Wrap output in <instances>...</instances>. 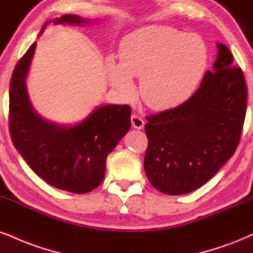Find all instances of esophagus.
<instances>
[{"mask_svg":"<svg viewBox=\"0 0 253 253\" xmlns=\"http://www.w3.org/2000/svg\"><path fill=\"white\" fill-rule=\"evenodd\" d=\"M130 123H132V126L134 127V128L138 129H141L142 127L145 126L144 119H142L141 115L139 114H132V117H130Z\"/></svg>","mask_w":253,"mask_h":253,"instance_id":"34e87169","label":"esophagus"}]
</instances>
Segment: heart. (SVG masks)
Returning <instances> with one entry per match:
<instances>
[{
	"label": "heart",
	"instance_id": "b5f03b06",
	"mask_svg": "<svg viewBox=\"0 0 253 253\" xmlns=\"http://www.w3.org/2000/svg\"><path fill=\"white\" fill-rule=\"evenodd\" d=\"M120 65L108 60L112 84L125 96L134 95L130 77L141 78V95L152 108L174 107L191 95L206 65V47L197 35L167 26H150L125 36Z\"/></svg>",
	"mask_w": 253,
	"mask_h": 253
}]
</instances>
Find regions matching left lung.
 I'll list each match as a JSON object with an SVG mask.
<instances>
[{"label": "left lung", "mask_w": 253, "mask_h": 253, "mask_svg": "<svg viewBox=\"0 0 253 253\" xmlns=\"http://www.w3.org/2000/svg\"><path fill=\"white\" fill-rule=\"evenodd\" d=\"M246 102L242 68L218 43L217 60L197 92L178 107L146 117L144 167L151 184L176 196L208 182L238 147Z\"/></svg>", "instance_id": "8db88e82"}]
</instances>
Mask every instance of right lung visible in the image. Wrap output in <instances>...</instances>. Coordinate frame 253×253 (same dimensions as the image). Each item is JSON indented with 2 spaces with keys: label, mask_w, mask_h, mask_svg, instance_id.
Wrapping results in <instances>:
<instances>
[{
  "label": "right lung",
  "mask_w": 253,
  "mask_h": 253,
  "mask_svg": "<svg viewBox=\"0 0 253 253\" xmlns=\"http://www.w3.org/2000/svg\"><path fill=\"white\" fill-rule=\"evenodd\" d=\"M88 22L78 15H65L54 21V24ZM35 47L36 42L16 63L10 79L11 141L30 169L47 184L68 192L87 193L101 184L107 156L130 128V107L102 106L73 127L59 126L41 119L30 105L26 89L27 72Z\"/></svg>",
  "instance_id": "obj_1"
}]
</instances>
